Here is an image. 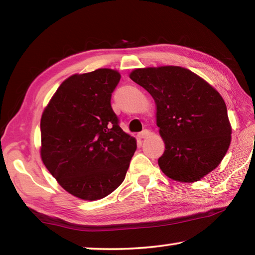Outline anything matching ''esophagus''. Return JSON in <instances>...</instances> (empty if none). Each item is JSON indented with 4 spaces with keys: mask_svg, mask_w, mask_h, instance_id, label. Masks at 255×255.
<instances>
[{
    "mask_svg": "<svg viewBox=\"0 0 255 255\" xmlns=\"http://www.w3.org/2000/svg\"><path fill=\"white\" fill-rule=\"evenodd\" d=\"M149 135H150V131L147 130V129H145V130L138 133V137L141 138V139H144V138H147Z\"/></svg>",
    "mask_w": 255,
    "mask_h": 255,
    "instance_id": "34e87169",
    "label": "esophagus"
}]
</instances>
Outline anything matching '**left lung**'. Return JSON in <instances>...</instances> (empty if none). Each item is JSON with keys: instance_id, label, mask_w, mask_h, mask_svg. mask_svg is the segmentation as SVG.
Masks as SVG:
<instances>
[{"instance_id": "left-lung-1", "label": "left lung", "mask_w": 255, "mask_h": 255, "mask_svg": "<svg viewBox=\"0 0 255 255\" xmlns=\"http://www.w3.org/2000/svg\"><path fill=\"white\" fill-rule=\"evenodd\" d=\"M129 77L153 97L165 144L164 174L195 182L219 165L232 139L225 101L209 83L180 66L136 68Z\"/></svg>"}]
</instances>
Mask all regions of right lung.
<instances>
[{"mask_svg": "<svg viewBox=\"0 0 255 255\" xmlns=\"http://www.w3.org/2000/svg\"><path fill=\"white\" fill-rule=\"evenodd\" d=\"M119 81L110 68L72 75L42 112V162L60 187L80 199H102L115 191L137 148L111 108Z\"/></svg>", "mask_w": 255, "mask_h": 255, "instance_id": "add662e5", "label": "right lung"}]
</instances>
